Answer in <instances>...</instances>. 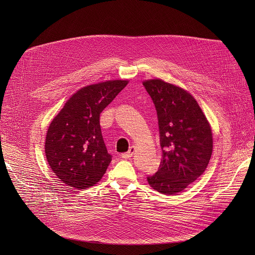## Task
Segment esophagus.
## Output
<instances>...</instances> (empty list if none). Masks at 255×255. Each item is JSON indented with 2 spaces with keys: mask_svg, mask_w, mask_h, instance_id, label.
Returning <instances> with one entry per match:
<instances>
[{
  "mask_svg": "<svg viewBox=\"0 0 255 255\" xmlns=\"http://www.w3.org/2000/svg\"><path fill=\"white\" fill-rule=\"evenodd\" d=\"M134 151H135V146H131V147L129 148V150H128L127 152H125V153H122L121 156H122L123 158H129V157H131V156L134 154Z\"/></svg>",
  "mask_w": 255,
  "mask_h": 255,
  "instance_id": "esophagus-1",
  "label": "esophagus"
}]
</instances>
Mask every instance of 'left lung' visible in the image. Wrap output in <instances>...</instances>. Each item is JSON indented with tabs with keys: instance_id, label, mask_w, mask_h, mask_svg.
Segmentation results:
<instances>
[{
	"instance_id": "obj_1",
	"label": "left lung",
	"mask_w": 255,
	"mask_h": 255,
	"mask_svg": "<svg viewBox=\"0 0 255 255\" xmlns=\"http://www.w3.org/2000/svg\"><path fill=\"white\" fill-rule=\"evenodd\" d=\"M142 84L155 105L162 150L159 168L147 181L160 194L175 195L206 170L213 151L212 128L185 89L159 79Z\"/></svg>"
}]
</instances>
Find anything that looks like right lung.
<instances>
[{"label": "right lung", "instance_id": "obj_1", "mask_svg": "<svg viewBox=\"0 0 255 255\" xmlns=\"http://www.w3.org/2000/svg\"><path fill=\"white\" fill-rule=\"evenodd\" d=\"M128 83L110 80L82 88L51 121L45 155L51 170L66 186L86 190L105 174L112 156L102 136L100 114Z\"/></svg>", "mask_w": 255, "mask_h": 255}]
</instances>
